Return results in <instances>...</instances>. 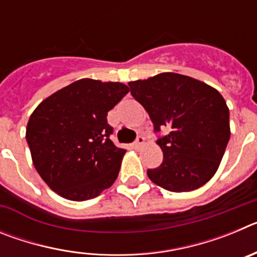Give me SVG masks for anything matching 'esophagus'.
Segmentation results:
<instances>
[{
	"instance_id": "34e87169",
	"label": "esophagus",
	"mask_w": 257,
	"mask_h": 257,
	"mask_svg": "<svg viewBox=\"0 0 257 257\" xmlns=\"http://www.w3.org/2000/svg\"><path fill=\"white\" fill-rule=\"evenodd\" d=\"M145 144V138H143V136H139L138 139H136V142L134 143V148L135 149H140L143 148Z\"/></svg>"
}]
</instances>
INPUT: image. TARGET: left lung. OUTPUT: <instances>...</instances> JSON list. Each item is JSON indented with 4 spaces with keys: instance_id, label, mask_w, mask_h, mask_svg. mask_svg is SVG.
Segmentation results:
<instances>
[{
    "instance_id": "1",
    "label": "left lung",
    "mask_w": 257,
    "mask_h": 257,
    "mask_svg": "<svg viewBox=\"0 0 257 257\" xmlns=\"http://www.w3.org/2000/svg\"><path fill=\"white\" fill-rule=\"evenodd\" d=\"M128 86L154 130L169 131L157 140L163 161L148 170V178L170 192L203 187L219 169L230 138L229 108L221 94L202 81L171 72Z\"/></svg>"
}]
</instances>
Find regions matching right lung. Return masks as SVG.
<instances>
[{
	"label": "right lung",
	"mask_w": 257,
	"mask_h": 257,
	"mask_svg": "<svg viewBox=\"0 0 257 257\" xmlns=\"http://www.w3.org/2000/svg\"><path fill=\"white\" fill-rule=\"evenodd\" d=\"M128 92L121 82L82 78L38 104L27 124L36 170L59 196L87 201L112 187L126 151L109 139L106 115Z\"/></svg>",
	"instance_id": "1"
}]
</instances>
